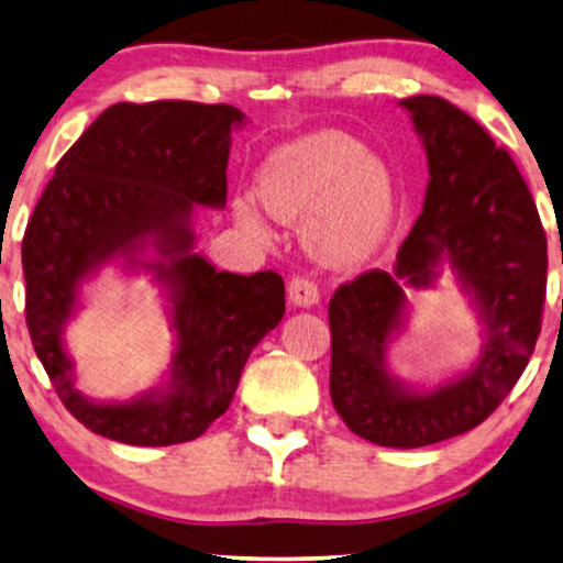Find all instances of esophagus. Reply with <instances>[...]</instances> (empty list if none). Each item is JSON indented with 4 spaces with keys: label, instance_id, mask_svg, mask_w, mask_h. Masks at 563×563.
<instances>
[{
    "label": "esophagus",
    "instance_id": "esophagus-1",
    "mask_svg": "<svg viewBox=\"0 0 563 563\" xmlns=\"http://www.w3.org/2000/svg\"><path fill=\"white\" fill-rule=\"evenodd\" d=\"M287 291H289V302L297 307H312L318 305L320 299L318 284H314V279H310V276H295V279L289 282Z\"/></svg>",
    "mask_w": 563,
    "mask_h": 563
}]
</instances>
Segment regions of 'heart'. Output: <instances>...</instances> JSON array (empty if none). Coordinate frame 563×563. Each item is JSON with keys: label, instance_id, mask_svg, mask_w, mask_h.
I'll return each mask as SVG.
<instances>
[{"label": "heart", "instance_id": "1", "mask_svg": "<svg viewBox=\"0 0 563 563\" xmlns=\"http://www.w3.org/2000/svg\"><path fill=\"white\" fill-rule=\"evenodd\" d=\"M261 202L279 220H305L307 241L322 258L356 261L376 249L391 218V184L353 137L322 130L276 148L258 172ZM238 220L264 233L251 205Z\"/></svg>", "mask_w": 563, "mask_h": 563}]
</instances>
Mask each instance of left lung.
Masks as SVG:
<instances>
[{
  "label": "left lung",
  "mask_w": 563,
  "mask_h": 563,
  "mask_svg": "<svg viewBox=\"0 0 563 563\" xmlns=\"http://www.w3.org/2000/svg\"><path fill=\"white\" fill-rule=\"evenodd\" d=\"M399 104L426 143V205L395 274H358L330 299V397L356 435L420 449L487 420L526 372L541 333L549 253L526 179L479 122L433 95ZM443 265L481 305L485 343L472 373L418 396L390 379L383 353L401 321L404 284L429 286Z\"/></svg>",
  "instance_id": "8db88e82"
}]
</instances>
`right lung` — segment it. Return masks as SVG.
Returning a JSON list of instances; mask_svg holds the SVG:
<instances>
[{
    "instance_id": "obj_1",
    "label": "right lung",
    "mask_w": 563,
    "mask_h": 563,
    "mask_svg": "<svg viewBox=\"0 0 563 563\" xmlns=\"http://www.w3.org/2000/svg\"><path fill=\"white\" fill-rule=\"evenodd\" d=\"M233 104L184 99L107 107L64 158L37 199L22 238L30 341L60 397L84 428L130 445L195 441L233 402L251 351L284 314V279L218 272L191 253L195 205L228 199ZM153 236L168 262L180 351L173 382L125 406H97L73 389L59 330L75 287L91 267Z\"/></svg>"
}]
</instances>
